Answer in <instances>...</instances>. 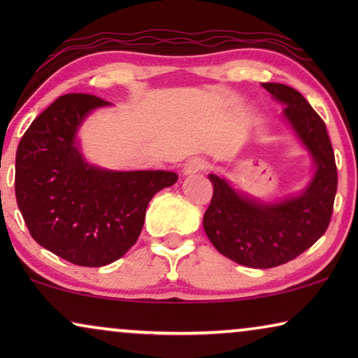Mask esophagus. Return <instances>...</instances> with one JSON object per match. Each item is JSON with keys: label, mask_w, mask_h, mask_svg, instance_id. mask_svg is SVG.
<instances>
[{"label": "esophagus", "mask_w": 358, "mask_h": 358, "mask_svg": "<svg viewBox=\"0 0 358 358\" xmlns=\"http://www.w3.org/2000/svg\"><path fill=\"white\" fill-rule=\"evenodd\" d=\"M207 159L203 158H199V156H195V158H190L187 163L184 164V174H195V173H200V171L207 169Z\"/></svg>", "instance_id": "1"}]
</instances>
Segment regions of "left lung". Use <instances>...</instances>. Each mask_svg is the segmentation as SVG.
Wrapping results in <instances>:
<instances>
[{
  "label": "left lung",
  "instance_id": "obj_1",
  "mask_svg": "<svg viewBox=\"0 0 358 358\" xmlns=\"http://www.w3.org/2000/svg\"><path fill=\"white\" fill-rule=\"evenodd\" d=\"M262 86L287 106L285 117L311 151L316 173L300 197L275 205L238 195L227 180L210 174L213 195L203 215L205 233L218 252L254 268L282 266L310 249L329 227L337 192L336 158L324 120L293 87Z\"/></svg>",
  "mask_w": 358,
  "mask_h": 358
}]
</instances>
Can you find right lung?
<instances>
[{"mask_svg":"<svg viewBox=\"0 0 358 358\" xmlns=\"http://www.w3.org/2000/svg\"><path fill=\"white\" fill-rule=\"evenodd\" d=\"M109 102L92 94L60 96L19 141L17 207L42 248L83 267L117 261L138 239L150 200L178 180L168 171L112 173L83 161L75 145L81 120Z\"/></svg>","mask_w":358,"mask_h":358,"instance_id":"add662e5","label":"right lung"}]
</instances>
